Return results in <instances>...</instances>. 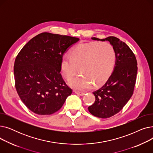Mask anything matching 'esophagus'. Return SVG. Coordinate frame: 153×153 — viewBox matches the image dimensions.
Instances as JSON below:
<instances>
[{"mask_svg":"<svg viewBox=\"0 0 153 153\" xmlns=\"http://www.w3.org/2000/svg\"><path fill=\"white\" fill-rule=\"evenodd\" d=\"M75 93L79 95H84L85 94L84 92H80V91H75Z\"/></svg>","mask_w":153,"mask_h":153,"instance_id":"34e87169","label":"esophagus"}]
</instances>
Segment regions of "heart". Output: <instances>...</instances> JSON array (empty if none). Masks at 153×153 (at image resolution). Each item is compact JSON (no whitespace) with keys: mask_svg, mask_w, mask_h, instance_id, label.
I'll list each match as a JSON object with an SVG mask.
<instances>
[{"mask_svg":"<svg viewBox=\"0 0 153 153\" xmlns=\"http://www.w3.org/2000/svg\"><path fill=\"white\" fill-rule=\"evenodd\" d=\"M116 61L114 48L107 42L80 43L71 50L69 56H64L61 71L67 81L80 75L69 85L74 89L84 90L91 84L97 87L107 81L113 72Z\"/></svg>","mask_w":153,"mask_h":153,"instance_id":"obj_1","label":"heart"}]
</instances>
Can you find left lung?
I'll use <instances>...</instances> for the list:
<instances>
[{
    "mask_svg": "<svg viewBox=\"0 0 153 153\" xmlns=\"http://www.w3.org/2000/svg\"><path fill=\"white\" fill-rule=\"evenodd\" d=\"M92 39L110 42L116 54L115 67L106 83L93 92L95 100L88 107L90 113L99 118H107L121 110L133 94L137 74V61L131 50L125 42L115 36Z\"/></svg>",
    "mask_w": 153,
    "mask_h": 153,
    "instance_id": "8db88e82",
    "label": "left lung"
}]
</instances>
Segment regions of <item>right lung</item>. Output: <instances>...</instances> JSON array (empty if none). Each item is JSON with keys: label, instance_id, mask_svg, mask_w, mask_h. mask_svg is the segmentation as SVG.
Here are the masks:
<instances>
[{"label": "right lung", "instance_id": "right-lung-1", "mask_svg": "<svg viewBox=\"0 0 153 153\" xmlns=\"http://www.w3.org/2000/svg\"><path fill=\"white\" fill-rule=\"evenodd\" d=\"M79 38L44 32L31 38L15 58V86L26 107L33 113L58 111L72 90L61 74V62L68 48Z\"/></svg>", "mask_w": 153, "mask_h": 153}]
</instances>
